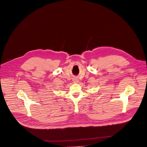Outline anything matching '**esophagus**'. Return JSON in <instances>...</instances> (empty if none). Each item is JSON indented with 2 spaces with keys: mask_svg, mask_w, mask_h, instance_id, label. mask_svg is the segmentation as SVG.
<instances>
[{
  "mask_svg": "<svg viewBox=\"0 0 147 147\" xmlns=\"http://www.w3.org/2000/svg\"><path fill=\"white\" fill-rule=\"evenodd\" d=\"M73 81H74V82H78V80L77 79H74Z\"/></svg>",
  "mask_w": 147,
  "mask_h": 147,
  "instance_id": "esophagus-1",
  "label": "esophagus"
}]
</instances>
